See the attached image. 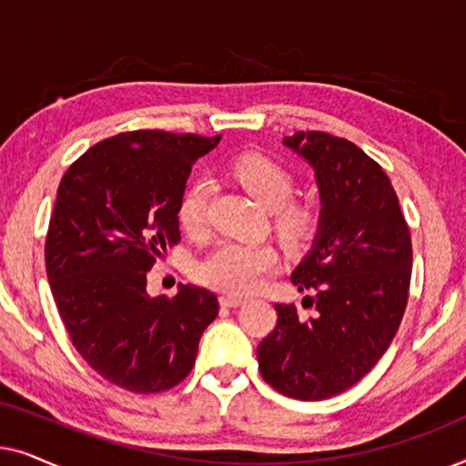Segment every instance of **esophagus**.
<instances>
[{
  "label": "esophagus",
  "mask_w": 466,
  "mask_h": 466,
  "mask_svg": "<svg viewBox=\"0 0 466 466\" xmlns=\"http://www.w3.org/2000/svg\"><path fill=\"white\" fill-rule=\"evenodd\" d=\"M244 303H246L244 299H239V297H231V295L220 297V305H225V308H241Z\"/></svg>",
  "instance_id": "obj_1"
}]
</instances>
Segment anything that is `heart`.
I'll return each instance as SVG.
<instances>
[{
  "mask_svg": "<svg viewBox=\"0 0 466 466\" xmlns=\"http://www.w3.org/2000/svg\"><path fill=\"white\" fill-rule=\"evenodd\" d=\"M233 176L248 193L273 214V228L289 248H303L314 238L318 214L309 203L290 201L295 193V176L276 158L244 155L235 158ZM209 182L197 177L188 184L177 203V220L188 235H199L208 220ZM278 252L263 241H225L208 254L197 267V278L227 295L246 297L263 284L276 269Z\"/></svg>",
  "mask_w": 466,
  "mask_h": 466,
  "instance_id": "1",
  "label": "heart"
}]
</instances>
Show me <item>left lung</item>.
Masks as SVG:
<instances>
[{
    "instance_id": "left-lung-1",
    "label": "left lung",
    "mask_w": 466,
    "mask_h": 466,
    "mask_svg": "<svg viewBox=\"0 0 466 466\" xmlns=\"http://www.w3.org/2000/svg\"><path fill=\"white\" fill-rule=\"evenodd\" d=\"M286 148L314 169L320 218L309 252L292 271L308 290L301 318L276 305L278 324L258 343L263 380L284 397H335L371 371L403 318L411 235L386 171L359 146L322 131H297Z\"/></svg>"
}]
</instances>
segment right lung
I'll return each mask as SVG.
<instances>
[{
    "mask_svg": "<svg viewBox=\"0 0 466 466\" xmlns=\"http://www.w3.org/2000/svg\"><path fill=\"white\" fill-rule=\"evenodd\" d=\"M222 136L131 131L88 148L56 190L46 273L82 359L131 392H163L195 365L218 299L180 284L150 297L146 273L177 244V203L195 161Z\"/></svg>",
    "mask_w": 466,
    "mask_h": 466,
    "instance_id": "add662e5",
    "label": "right lung"
}]
</instances>
